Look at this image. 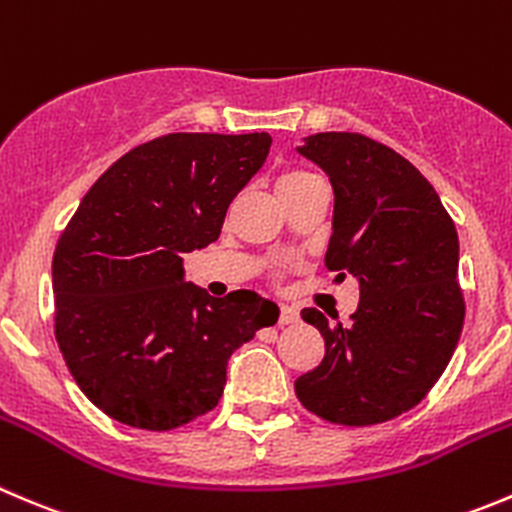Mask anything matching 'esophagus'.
<instances>
[{"label": "esophagus", "mask_w": 512, "mask_h": 512, "mask_svg": "<svg viewBox=\"0 0 512 512\" xmlns=\"http://www.w3.org/2000/svg\"><path fill=\"white\" fill-rule=\"evenodd\" d=\"M297 320V310L292 305H280V317H277V322L280 325H292V322Z\"/></svg>", "instance_id": "esophagus-1"}]
</instances>
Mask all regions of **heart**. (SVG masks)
<instances>
[{
    "instance_id": "obj_1",
    "label": "heart",
    "mask_w": 512,
    "mask_h": 512,
    "mask_svg": "<svg viewBox=\"0 0 512 512\" xmlns=\"http://www.w3.org/2000/svg\"><path fill=\"white\" fill-rule=\"evenodd\" d=\"M315 182H320V177L312 175L310 170H302V167H287V170H282L280 177H277V192H280L282 200H287V197L297 195V192L315 185ZM282 272H285V267H277V270L272 272V277L280 280Z\"/></svg>"
}]
</instances>
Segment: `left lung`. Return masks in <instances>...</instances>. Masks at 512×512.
Returning a JSON list of instances; mask_svg holds the SVG:
<instances>
[{
  "label": "left lung",
  "mask_w": 512,
  "mask_h": 512,
  "mask_svg": "<svg viewBox=\"0 0 512 512\" xmlns=\"http://www.w3.org/2000/svg\"><path fill=\"white\" fill-rule=\"evenodd\" d=\"M300 155L335 190L327 270L360 280L342 325L300 312L325 357L295 380L297 400L327 423L365 428L408 413L448 367L465 320L458 232L435 187L393 147L360 132H317Z\"/></svg>",
  "instance_id": "left-lung-1"
}]
</instances>
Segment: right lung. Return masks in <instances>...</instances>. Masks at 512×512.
Returning a JSON list of instances; mask_svg holds the SVG:
<instances>
[{
  "label": "right lung",
  "instance_id": "obj_1",
  "mask_svg": "<svg viewBox=\"0 0 512 512\" xmlns=\"http://www.w3.org/2000/svg\"><path fill=\"white\" fill-rule=\"evenodd\" d=\"M270 145L267 132L137 145L59 235L54 337L79 390L117 423L165 433L210 413L232 352L277 322L275 302L255 292L210 297L182 282V255L220 237Z\"/></svg>",
  "mask_w": 512,
  "mask_h": 512
}]
</instances>
